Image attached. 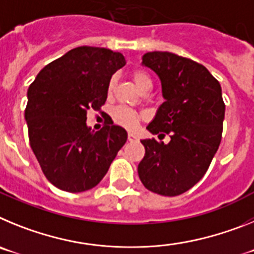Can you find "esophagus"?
Instances as JSON below:
<instances>
[{"label":"esophagus","instance_id":"obj_1","mask_svg":"<svg viewBox=\"0 0 254 254\" xmlns=\"http://www.w3.org/2000/svg\"><path fill=\"white\" fill-rule=\"evenodd\" d=\"M136 140H137V136H136L134 133H132V132H129V133H128V141H131V142H132V141H136Z\"/></svg>","mask_w":254,"mask_h":254}]
</instances>
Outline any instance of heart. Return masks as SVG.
Returning <instances> with one entry per match:
<instances>
[{
	"instance_id": "1",
	"label": "heart",
	"mask_w": 254,
	"mask_h": 254,
	"mask_svg": "<svg viewBox=\"0 0 254 254\" xmlns=\"http://www.w3.org/2000/svg\"><path fill=\"white\" fill-rule=\"evenodd\" d=\"M134 85L140 89L141 91H149L152 87V81L150 76L146 72H143L141 69H136L131 75ZM116 86V78H112L108 84V94L111 95ZM114 122L118 123L120 126H123L126 128H134L140 122V116L134 111L129 109L127 107H118L113 112Z\"/></svg>"
}]
</instances>
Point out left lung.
Instances as JSON below:
<instances>
[{
	"instance_id": "left-lung-1",
	"label": "left lung",
	"mask_w": 254,
	"mask_h": 254,
	"mask_svg": "<svg viewBox=\"0 0 254 254\" xmlns=\"http://www.w3.org/2000/svg\"><path fill=\"white\" fill-rule=\"evenodd\" d=\"M142 66L160 78L164 98L146 128L169 133L170 141L141 140L138 177L154 193L178 196L205 176L219 149L225 117L221 86L205 66L170 52H147Z\"/></svg>"
}]
</instances>
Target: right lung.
Returning a JSON list of instances; mask_svg holds the SVG:
<instances>
[{"label": "right lung", "mask_w": 254, "mask_h": 254, "mask_svg": "<svg viewBox=\"0 0 254 254\" xmlns=\"http://www.w3.org/2000/svg\"><path fill=\"white\" fill-rule=\"evenodd\" d=\"M126 60L99 47H77L47 64L29 86L25 121L35 158L52 185L78 193L95 187L127 141L113 121L100 131L86 125L100 111L108 84Z\"/></svg>", "instance_id": "1"}]
</instances>
